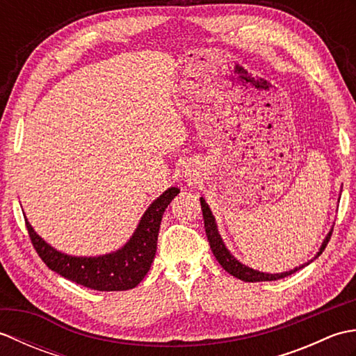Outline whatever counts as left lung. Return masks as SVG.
Wrapping results in <instances>:
<instances>
[{
	"label": "left lung",
	"instance_id": "1",
	"mask_svg": "<svg viewBox=\"0 0 356 356\" xmlns=\"http://www.w3.org/2000/svg\"><path fill=\"white\" fill-rule=\"evenodd\" d=\"M200 205H202V213H203V220H205V231H207V237L209 240V246H211V251H213L216 260L222 264V268L229 272L231 275L240 278L241 282H248V283H254V282H274V280H280V278H284L287 275H292L293 272L300 270L301 268L307 266L309 263H305L301 264V266L295 268L292 270H286V272H282V274H266V272H260V270H255L252 268H248L245 266L243 263H240L236 257H234L228 249H226L223 240L220 237V234H218V229H217V225H216V218L213 216V213H211V209L208 207V203L205 202V199L200 197ZM332 231H334V228L330 229V232L326 236V238H324L323 245L320 248L318 254L315 255L320 257V254H323L324 248L327 246L329 240H330V236H332Z\"/></svg>",
	"mask_w": 356,
	"mask_h": 356
}]
</instances>
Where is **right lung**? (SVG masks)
Returning a JSON list of instances; mask_svg holds the SVG:
<instances>
[{"instance_id": "obj_1", "label": "right lung", "mask_w": 356, "mask_h": 356, "mask_svg": "<svg viewBox=\"0 0 356 356\" xmlns=\"http://www.w3.org/2000/svg\"><path fill=\"white\" fill-rule=\"evenodd\" d=\"M180 193L168 188L151 203L131 238L116 252L99 257H73L56 251L38 236L32 225L26 226L32 245L49 269L76 284L95 291H127L138 286L149 270L157 249V236L162 216L171 200Z\"/></svg>"}]
</instances>
